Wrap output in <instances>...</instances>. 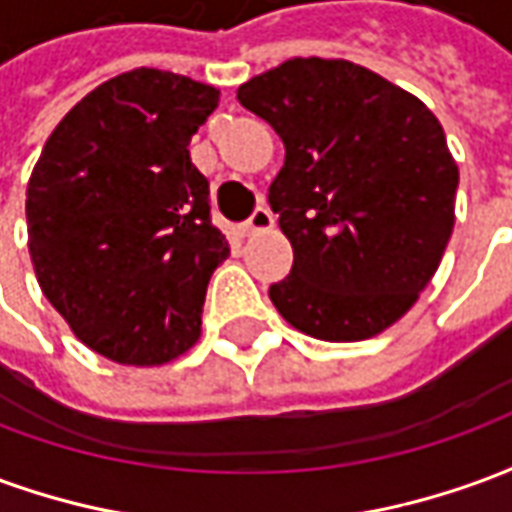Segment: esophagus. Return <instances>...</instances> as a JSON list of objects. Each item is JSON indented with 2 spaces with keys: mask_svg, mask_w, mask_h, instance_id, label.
I'll return each instance as SVG.
<instances>
[{
  "mask_svg": "<svg viewBox=\"0 0 512 512\" xmlns=\"http://www.w3.org/2000/svg\"><path fill=\"white\" fill-rule=\"evenodd\" d=\"M271 224H274V216H271V211H268V208H263V205H257L255 211H252V216H249V219L241 224V233L244 235L263 233V230H271Z\"/></svg>",
  "mask_w": 512,
  "mask_h": 512,
  "instance_id": "34e87169",
  "label": "esophagus"
}]
</instances>
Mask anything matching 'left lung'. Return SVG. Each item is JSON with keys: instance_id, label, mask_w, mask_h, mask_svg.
Returning <instances> with one entry per match:
<instances>
[{"instance_id": "8db88e82", "label": "left lung", "mask_w": 512, "mask_h": 512, "mask_svg": "<svg viewBox=\"0 0 512 512\" xmlns=\"http://www.w3.org/2000/svg\"><path fill=\"white\" fill-rule=\"evenodd\" d=\"M285 145L268 205L293 268L268 288L279 315L326 343L403 318L455 224L458 167L419 98L345 60L293 57L238 87Z\"/></svg>"}]
</instances>
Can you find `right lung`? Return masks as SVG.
<instances>
[{
	"label": "right lung",
	"instance_id": "right-lung-1",
	"mask_svg": "<svg viewBox=\"0 0 512 512\" xmlns=\"http://www.w3.org/2000/svg\"><path fill=\"white\" fill-rule=\"evenodd\" d=\"M219 90L156 68L109 79L46 139L27 186L43 296L95 354L164 365L200 337L205 288L230 255L189 142Z\"/></svg>",
	"mask_w": 512,
	"mask_h": 512
}]
</instances>
